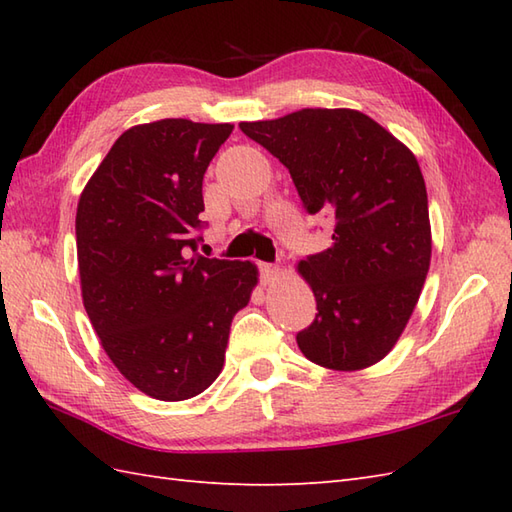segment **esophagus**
Masks as SVG:
<instances>
[{
	"label": "esophagus",
	"mask_w": 512,
	"mask_h": 512,
	"mask_svg": "<svg viewBox=\"0 0 512 512\" xmlns=\"http://www.w3.org/2000/svg\"><path fill=\"white\" fill-rule=\"evenodd\" d=\"M259 275H262V284L270 286L275 284L277 277H279V268L273 264H259Z\"/></svg>",
	"instance_id": "1"
}]
</instances>
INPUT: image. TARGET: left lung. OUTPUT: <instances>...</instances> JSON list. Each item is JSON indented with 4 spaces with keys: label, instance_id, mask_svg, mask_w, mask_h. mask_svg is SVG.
Returning a JSON list of instances; mask_svg holds the SVG:
<instances>
[{
    "label": "left lung",
    "instance_id": "left-lung-1",
    "mask_svg": "<svg viewBox=\"0 0 512 512\" xmlns=\"http://www.w3.org/2000/svg\"><path fill=\"white\" fill-rule=\"evenodd\" d=\"M239 129L286 165L310 213L334 217L332 246L297 264L319 314L297 334L336 372L394 350L431 264L427 187L413 151L358 110L306 107Z\"/></svg>",
    "mask_w": 512,
    "mask_h": 512
}]
</instances>
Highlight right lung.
<instances>
[{
  "mask_svg": "<svg viewBox=\"0 0 512 512\" xmlns=\"http://www.w3.org/2000/svg\"><path fill=\"white\" fill-rule=\"evenodd\" d=\"M231 132L187 118L129 127L76 206L85 312L118 372L156 400L193 398L220 376L259 281L253 262L189 257L204 171Z\"/></svg>",
  "mask_w": 512,
  "mask_h": 512,
  "instance_id": "1",
  "label": "right lung"
}]
</instances>
